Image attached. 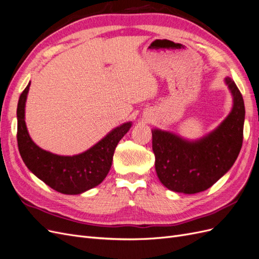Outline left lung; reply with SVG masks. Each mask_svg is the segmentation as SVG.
<instances>
[{"mask_svg": "<svg viewBox=\"0 0 259 259\" xmlns=\"http://www.w3.org/2000/svg\"><path fill=\"white\" fill-rule=\"evenodd\" d=\"M233 107L221 126L205 138L188 142L170 132L153 131L158 178L170 190L197 194L215 184L235 163L243 142L245 108L240 90L226 78Z\"/></svg>", "mask_w": 259, "mask_h": 259, "instance_id": "1", "label": "left lung"}]
</instances>
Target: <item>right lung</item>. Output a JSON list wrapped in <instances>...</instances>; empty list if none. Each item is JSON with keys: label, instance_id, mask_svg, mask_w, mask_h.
<instances>
[{"label": "right lung", "instance_id": "add662e5", "mask_svg": "<svg viewBox=\"0 0 259 259\" xmlns=\"http://www.w3.org/2000/svg\"><path fill=\"white\" fill-rule=\"evenodd\" d=\"M30 82L19 97L17 106V142L23 162L28 169L53 189L65 195H78L101 183L110 171L115 148L126 135L131 123L121 124L89 148L75 156H58L35 145L24 121V105Z\"/></svg>", "mask_w": 259, "mask_h": 259}]
</instances>
